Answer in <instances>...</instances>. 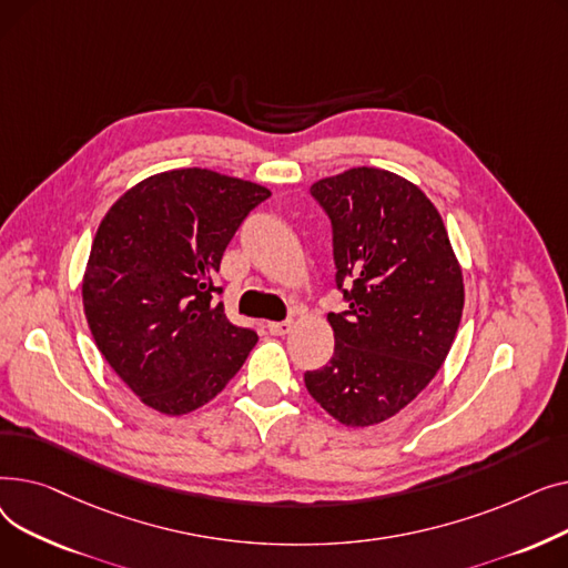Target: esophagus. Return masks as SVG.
Returning a JSON list of instances; mask_svg holds the SVG:
<instances>
[{
	"instance_id": "obj_1",
	"label": "esophagus",
	"mask_w": 568,
	"mask_h": 568,
	"mask_svg": "<svg viewBox=\"0 0 568 568\" xmlns=\"http://www.w3.org/2000/svg\"><path fill=\"white\" fill-rule=\"evenodd\" d=\"M266 329L272 336H285L292 332V320H283V322H268Z\"/></svg>"
}]
</instances>
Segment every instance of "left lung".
Segmentation results:
<instances>
[{"label": "left lung", "mask_w": 568, "mask_h": 568, "mask_svg": "<svg viewBox=\"0 0 568 568\" xmlns=\"http://www.w3.org/2000/svg\"><path fill=\"white\" fill-rule=\"evenodd\" d=\"M311 195L332 219L349 308L326 315L334 356L304 375L306 389L343 426L382 424L426 389L452 349L460 264L435 204L389 170L352 168L320 179Z\"/></svg>", "instance_id": "obj_1"}]
</instances>
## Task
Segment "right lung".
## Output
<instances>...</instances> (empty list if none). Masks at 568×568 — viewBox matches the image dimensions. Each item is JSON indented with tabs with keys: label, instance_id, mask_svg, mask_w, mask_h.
Instances as JSON below:
<instances>
[{
	"label": "right lung",
	"instance_id": "add662e5",
	"mask_svg": "<svg viewBox=\"0 0 568 568\" xmlns=\"http://www.w3.org/2000/svg\"><path fill=\"white\" fill-rule=\"evenodd\" d=\"M272 191L214 170H170L129 189L101 221L82 278L97 347L152 409L179 416L219 396L257 343L214 285L230 239Z\"/></svg>",
	"mask_w": 568,
	"mask_h": 568
}]
</instances>
